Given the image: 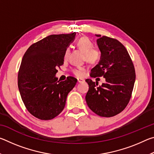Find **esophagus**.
Here are the masks:
<instances>
[{"label":"esophagus","mask_w":154,"mask_h":154,"mask_svg":"<svg viewBox=\"0 0 154 154\" xmlns=\"http://www.w3.org/2000/svg\"><path fill=\"white\" fill-rule=\"evenodd\" d=\"M77 82L79 83H82L83 82H85V80L83 79H82V78H77Z\"/></svg>","instance_id":"34e87169"}]
</instances>
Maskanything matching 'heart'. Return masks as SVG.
<instances>
[{"instance_id": "obj_1", "label": "heart", "mask_w": 154, "mask_h": 154, "mask_svg": "<svg viewBox=\"0 0 154 154\" xmlns=\"http://www.w3.org/2000/svg\"><path fill=\"white\" fill-rule=\"evenodd\" d=\"M78 48L84 52V58L90 63H96L100 58V53L98 49L94 48V44L88 37L83 36L80 38L77 42ZM70 49L67 48L65 51L64 57L67 58L69 55ZM85 67L83 66H77L72 69V72L77 77H82L84 75Z\"/></svg>"}]
</instances>
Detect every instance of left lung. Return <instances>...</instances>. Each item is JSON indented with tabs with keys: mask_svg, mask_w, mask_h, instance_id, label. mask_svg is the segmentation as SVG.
Wrapping results in <instances>:
<instances>
[{
	"mask_svg": "<svg viewBox=\"0 0 154 154\" xmlns=\"http://www.w3.org/2000/svg\"><path fill=\"white\" fill-rule=\"evenodd\" d=\"M96 36L101 56L98 64L91 70L90 76H103L106 82L98 86L96 82L85 80L89 85L85 100L96 114L109 118L120 113L128 104L136 75L128 52L119 41Z\"/></svg>",
	"mask_w": 154,
	"mask_h": 154,
	"instance_id": "obj_1",
	"label": "left lung"
}]
</instances>
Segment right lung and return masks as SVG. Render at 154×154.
Segmentation results:
<instances>
[{
	"label": "right lung",
	"mask_w": 154,
	"mask_h": 154,
	"mask_svg": "<svg viewBox=\"0 0 154 154\" xmlns=\"http://www.w3.org/2000/svg\"><path fill=\"white\" fill-rule=\"evenodd\" d=\"M75 34L49 35L30 45L23 56L18 88L27 110L36 118L49 120L58 116L64 108L68 94L76 85L75 77L60 82L56 77Z\"/></svg>",
	"instance_id": "right-lung-1"
}]
</instances>
